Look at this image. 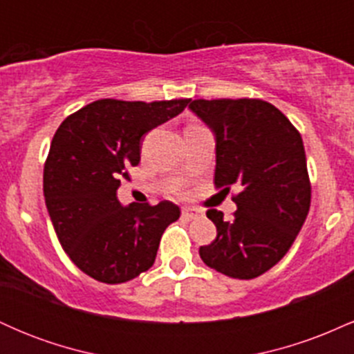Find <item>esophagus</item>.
<instances>
[{
  "instance_id": "34e87169",
  "label": "esophagus",
  "mask_w": 354,
  "mask_h": 354,
  "mask_svg": "<svg viewBox=\"0 0 354 354\" xmlns=\"http://www.w3.org/2000/svg\"><path fill=\"white\" fill-rule=\"evenodd\" d=\"M181 216L186 218V219H194V218L201 216V211L196 209V208H183Z\"/></svg>"
}]
</instances>
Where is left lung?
I'll return each mask as SVG.
<instances>
[{
	"mask_svg": "<svg viewBox=\"0 0 354 354\" xmlns=\"http://www.w3.org/2000/svg\"><path fill=\"white\" fill-rule=\"evenodd\" d=\"M189 109L216 140V188H239L233 218L206 211L216 239L201 246L200 256L231 278H256L288 253L310 211L301 135L263 100H194Z\"/></svg>",
	"mask_w": 354,
	"mask_h": 354,
	"instance_id": "obj_1",
	"label": "left lung"
}]
</instances>
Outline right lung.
I'll use <instances>...</instances> for the list:
<instances>
[{
  "label": "right lung",
  "instance_id": "add662e5",
  "mask_svg": "<svg viewBox=\"0 0 354 354\" xmlns=\"http://www.w3.org/2000/svg\"><path fill=\"white\" fill-rule=\"evenodd\" d=\"M188 103L98 100L56 129L44 163V201L63 250L96 281L124 283L149 270L165 230L180 218L171 201L123 206L116 191L140 163L143 135Z\"/></svg>",
  "mask_w": 354,
  "mask_h": 354
}]
</instances>
